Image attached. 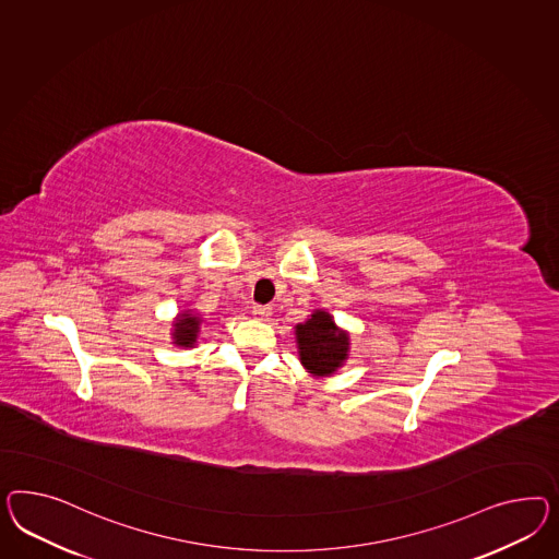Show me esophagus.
Masks as SVG:
<instances>
[{
  "label": "esophagus",
  "instance_id": "1",
  "mask_svg": "<svg viewBox=\"0 0 559 559\" xmlns=\"http://www.w3.org/2000/svg\"><path fill=\"white\" fill-rule=\"evenodd\" d=\"M252 316H254V318L264 319V321H266V319L271 318L272 316V309L269 307V305H254V307H252Z\"/></svg>",
  "mask_w": 559,
  "mask_h": 559
}]
</instances>
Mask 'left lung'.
Here are the masks:
<instances>
[{
    "label": "left lung",
    "mask_w": 559,
    "mask_h": 559,
    "mask_svg": "<svg viewBox=\"0 0 559 559\" xmlns=\"http://www.w3.org/2000/svg\"><path fill=\"white\" fill-rule=\"evenodd\" d=\"M295 335L299 360L313 377H332L346 362L349 335L335 325L328 311H313L305 323L295 325Z\"/></svg>",
    "instance_id": "8db88e82"
}]
</instances>
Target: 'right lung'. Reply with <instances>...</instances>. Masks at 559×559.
<instances>
[{
    "label": "right lung",
    "instance_id": "right-lung-1",
    "mask_svg": "<svg viewBox=\"0 0 559 559\" xmlns=\"http://www.w3.org/2000/svg\"><path fill=\"white\" fill-rule=\"evenodd\" d=\"M173 344L181 347L195 346L199 328H201V318L193 311H182L177 321L173 323Z\"/></svg>",
    "mask_w": 559,
    "mask_h": 559
}]
</instances>
